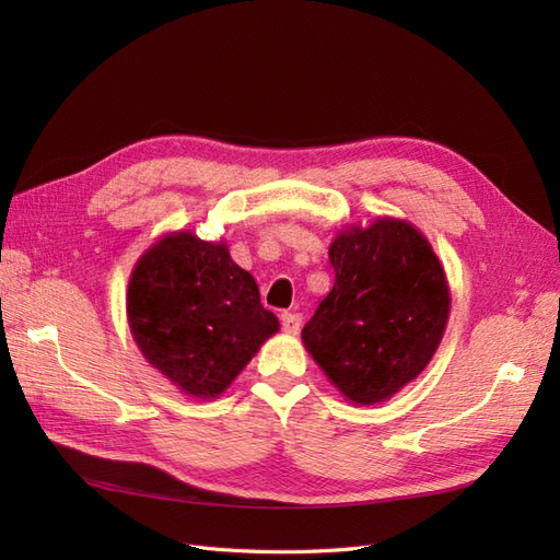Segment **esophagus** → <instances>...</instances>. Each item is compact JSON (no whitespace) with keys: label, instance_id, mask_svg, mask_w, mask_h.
<instances>
[{"label":"esophagus","instance_id":"esophagus-1","mask_svg":"<svg viewBox=\"0 0 560 560\" xmlns=\"http://www.w3.org/2000/svg\"><path fill=\"white\" fill-rule=\"evenodd\" d=\"M280 319H282V329L287 334H296L301 329V322H303V317L299 313H282Z\"/></svg>","mask_w":560,"mask_h":560}]
</instances>
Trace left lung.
Returning <instances> with one entry per match:
<instances>
[{"mask_svg": "<svg viewBox=\"0 0 560 560\" xmlns=\"http://www.w3.org/2000/svg\"><path fill=\"white\" fill-rule=\"evenodd\" d=\"M329 261L334 287L301 338L350 401H385L442 341L451 308L444 268L430 243L393 217L338 233Z\"/></svg>", "mask_w": 560, "mask_h": 560, "instance_id": "1", "label": "left lung"}]
</instances>
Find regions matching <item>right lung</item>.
<instances>
[{
  "label": "right lung",
  "mask_w": 560,
  "mask_h": 560,
  "mask_svg": "<svg viewBox=\"0 0 560 560\" xmlns=\"http://www.w3.org/2000/svg\"><path fill=\"white\" fill-rule=\"evenodd\" d=\"M126 308L144 360L198 399L222 395L280 327L229 247L184 231L142 254Z\"/></svg>",
  "instance_id": "right-lung-1"
}]
</instances>
